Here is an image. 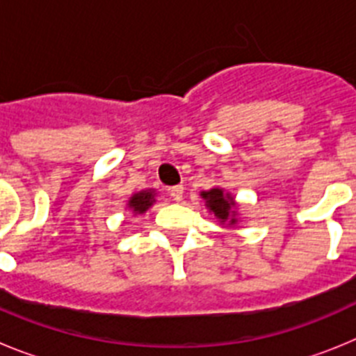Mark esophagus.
<instances>
[{
	"mask_svg": "<svg viewBox=\"0 0 356 356\" xmlns=\"http://www.w3.org/2000/svg\"><path fill=\"white\" fill-rule=\"evenodd\" d=\"M169 196L175 201H180L184 197V187L181 185H175V187L169 188Z\"/></svg>",
	"mask_w": 356,
	"mask_h": 356,
	"instance_id": "obj_1",
	"label": "esophagus"
}]
</instances>
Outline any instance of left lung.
I'll list each match as a JSON object with an SVG mask.
<instances>
[{
	"mask_svg": "<svg viewBox=\"0 0 356 356\" xmlns=\"http://www.w3.org/2000/svg\"><path fill=\"white\" fill-rule=\"evenodd\" d=\"M201 196L205 197L207 200V207H209L210 210H212L213 213H216L219 219H221L222 222L226 221L229 217V210L234 209V200L228 196V194H222L221 188H212V191H209V193H201ZM229 222L234 225L235 222V217H229Z\"/></svg>",
	"mask_w": 356,
	"mask_h": 356,
	"instance_id": "obj_1",
	"label": "left lung"
}]
</instances>
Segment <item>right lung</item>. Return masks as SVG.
<instances>
[{
    "instance_id": "add662e5",
    "label": "right lung",
    "mask_w": 356,
    "mask_h": 356,
    "mask_svg": "<svg viewBox=\"0 0 356 356\" xmlns=\"http://www.w3.org/2000/svg\"><path fill=\"white\" fill-rule=\"evenodd\" d=\"M153 193L151 191H143V193H137L131 196V200L128 201L130 209H134L135 213H143L153 205Z\"/></svg>"
}]
</instances>
